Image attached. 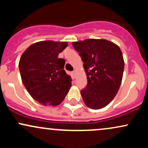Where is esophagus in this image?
<instances>
[{
  "label": "esophagus",
  "instance_id": "34e87169",
  "mask_svg": "<svg viewBox=\"0 0 148 148\" xmlns=\"http://www.w3.org/2000/svg\"><path fill=\"white\" fill-rule=\"evenodd\" d=\"M72 74H73V75H74V77L75 78V77H76V76H75V75H76V70H74V71H73V72H72Z\"/></svg>",
  "mask_w": 148,
  "mask_h": 148
}]
</instances>
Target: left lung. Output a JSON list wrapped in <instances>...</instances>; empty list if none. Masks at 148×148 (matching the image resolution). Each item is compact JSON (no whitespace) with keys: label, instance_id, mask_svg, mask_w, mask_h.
Wrapping results in <instances>:
<instances>
[{"label":"left lung","instance_id":"1","mask_svg":"<svg viewBox=\"0 0 148 148\" xmlns=\"http://www.w3.org/2000/svg\"><path fill=\"white\" fill-rule=\"evenodd\" d=\"M84 63L88 84L81 90L86 106L100 109L116 95L123 79L124 59L120 47L103 39L72 42Z\"/></svg>","mask_w":148,"mask_h":148}]
</instances>
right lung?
Wrapping results in <instances>:
<instances>
[{"instance_id":"obj_1","label":"right lung","mask_w":148,"mask_h":148,"mask_svg":"<svg viewBox=\"0 0 148 148\" xmlns=\"http://www.w3.org/2000/svg\"><path fill=\"white\" fill-rule=\"evenodd\" d=\"M67 42L51 40L36 42L22 54L18 67L22 82L34 99L45 106L60 104L72 86L58 54Z\"/></svg>"}]
</instances>
